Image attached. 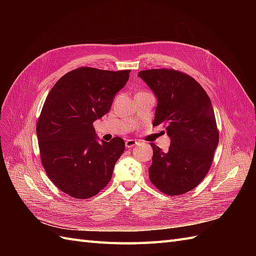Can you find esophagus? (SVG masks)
Returning <instances> with one entry per match:
<instances>
[{
	"label": "esophagus",
	"instance_id": "obj_1",
	"mask_svg": "<svg viewBox=\"0 0 256 256\" xmlns=\"http://www.w3.org/2000/svg\"><path fill=\"white\" fill-rule=\"evenodd\" d=\"M138 144V141L134 140V138H128V140H126L125 142V145L127 148H131V147H134Z\"/></svg>",
	"mask_w": 256,
	"mask_h": 256
}]
</instances>
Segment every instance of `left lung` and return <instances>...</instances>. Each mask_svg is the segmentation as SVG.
Wrapping results in <instances>:
<instances>
[{
	"label": "left lung",
	"mask_w": 256,
	"mask_h": 256,
	"mask_svg": "<svg viewBox=\"0 0 256 256\" xmlns=\"http://www.w3.org/2000/svg\"><path fill=\"white\" fill-rule=\"evenodd\" d=\"M138 76L157 98L152 125L166 124L171 140L168 152L150 144V180L166 194H184L204 180L219 143L212 102L194 79L180 72L150 69Z\"/></svg>",
	"instance_id": "8db88e82"
}]
</instances>
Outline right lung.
<instances>
[{"mask_svg": "<svg viewBox=\"0 0 256 256\" xmlns=\"http://www.w3.org/2000/svg\"><path fill=\"white\" fill-rule=\"evenodd\" d=\"M129 72L76 68L62 76L46 99L36 126L40 158L52 182L69 196L90 198L111 180L125 142L100 141L92 122L110 111Z\"/></svg>", "mask_w": 256, "mask_h": 256, "instance_id": "1", "label": "right lung"}]
</instances>
